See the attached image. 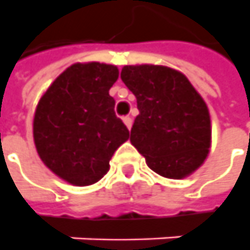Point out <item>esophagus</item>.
Returning a JSON list of instances; mask_svg holds the SVG:
<instances>
[{"label": "esophagus", "instance_id": "1", "mask_svg": "<svg viewBox=\"0 0 250 250\" xmlns=\"http://www.w3.org/2000/svg\"><path fill=\"white\" fill-rule=\"evenodd\" d=\"M122 121H124L125 125H126V128L130 130V128H132V118H130V117H124V118H122Z\"/></svg>", "mask_w": 250, "mask_h": 250}]
</instances>
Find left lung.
Here are the masks:
<instances>
[{"label":"left lung","mask_w":250,"mask_h":250,"mask_svg":"<svg viewBox=\"0 0 250 250\" xmlns=\"http://www.w3.org/2000/svg\"><path fill=\"white\" fill-rule=\"evenodd\" d=\"M121 80L136 96L130 143L155 173L184 179L204 164L212 143L205 100L188 78L160 64L124 66Z\"/></svg>","instance_id":"1"}]
</instances>
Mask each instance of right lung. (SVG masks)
<instances>
[{"label": "right lung", "instance_id": "right-lung-1", "mask_svg": "<svg viewBox=\"0 0 250 250\" xmlns=\"http://www.w3.org/2000/svg\"><path fill=\"white\" fill-rule=\"evenodd\" d=\"M118 68L99 62L74 63L43 93L33 120L37 152L55 175L73 186H90L110 169L129 130L114 113L108 90Z\"/></svg>", "mask_w": 250, "mask_h": 250}]
</instances>
